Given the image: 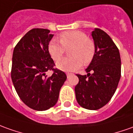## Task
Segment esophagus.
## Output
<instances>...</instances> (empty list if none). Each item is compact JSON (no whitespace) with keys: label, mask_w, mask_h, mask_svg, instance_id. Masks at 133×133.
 <instances>
[{"label":"esophagus","mask_w":133,"mask_h":133,"mask_svg":"<svg viewBox=\"0 0 133 133\" xmlns=\"http://www.w3.org/2000/svg\"><path fill=\"white\" fill-rule=\"evenodd\" d=\"M70 75H72V74H71V73H66V76H67V77H69Z\"/></svg>","instance_id":"obj_1"}]
</instances>
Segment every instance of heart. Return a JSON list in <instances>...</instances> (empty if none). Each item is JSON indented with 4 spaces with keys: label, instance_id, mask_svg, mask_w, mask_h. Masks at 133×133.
<instances>
[{
    "label": "heart",
    "instance_id": "1",
    "mask_svg": "<svg viewBox=\"0 0 133 133\" xmlns=\"http://www.w3.org/2000/svg\"><path fill=\"white\" fill-rule=\"evenodd\" d=\"M71 47L69 54L71 57L63 58L56 63L58 69L65 72H72L84 64L92 61L95 54V45L84 32L78 30L66 31L60 35V42L52 40L48 44V52L51 58L57 61L66 49Z\"/></svg>",
    "mask_w": 133,
    "mask_h": 133
}]
</instances>
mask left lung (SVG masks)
Returning a JSON list of instances; mask_svg holds the SVG:
<instances>
[{
	"instance_id": "obj_1",
	"label": "left lung",
	"mask_w": 133,
	"mask_h": 133,
	"mask_svg": "<svg viewBox=\"0 0 133 133\" xmlns=\"http://www.w3.org/2000/svg\"><path fill=\"white\" fill-rule=\"evenodd\" d=\"M91 35L95 54L85 69L87 75H77L79 82L75 90L79 106L97 110L110 101L117 90L121 77V58L117 45L104 31L96 28Z\"/></svg>"
}]
</instances>
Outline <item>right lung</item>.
<instances>
[{"mask_svg":"<svg viewBox=\"0 0 133 133\" xmlns=\"http://www.w3.org/2000/svg\"><path fill=\"white\" fill-rule=\"evenodd\" d=\"M53 36L47 29H32L13 52V84L21 100L34 110L45 111L55 106L66 79L64 72L54 68V61L48 52ZM48 70L54 71L51 77L45 75Z\"/></svg>","mask_w":133,"mask_h":133,"instance_id":"right-lung-1","label":"right lung"}]
</instances>
